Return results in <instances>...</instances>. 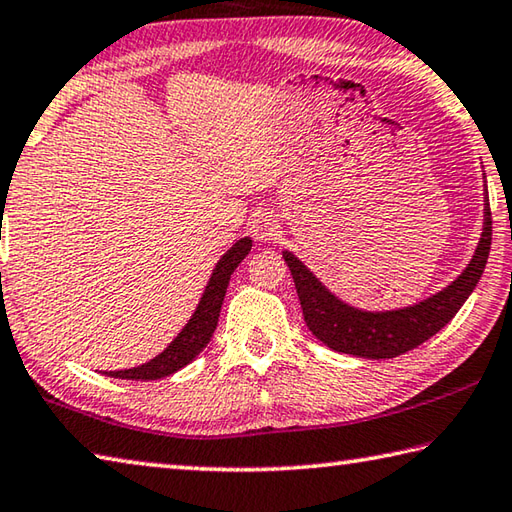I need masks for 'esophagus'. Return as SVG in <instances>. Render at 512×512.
<instances>
[{"label":"esophagus","instance_id":"esophagus-1","mask_svg":"<svg viewBox=\"0 0 512 512\" xmlns=\"http://www.w3.org/2000/svg\"><path fill=\"white\" fill-rule=\"evenodd\" d=\"M250 232H253L255 241H271L280 235V226L271 215H259L253 224H250Z\"/></svg>","mask_w":512,"mask_h":512}]
</instances>
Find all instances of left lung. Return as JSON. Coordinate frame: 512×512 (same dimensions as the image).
I'll list each match as a JSON object with an SVG mask.
<instances>
[{"instance_id":"8db88e82","label":"left lung","mask_w":512,"mask_h":512,"mask_svg":"<svg viewBox=\"0 0 512 512\" xmlns=\"http://www.w3.org/2000/svg\"><path fill=\"white\" fill-rule=\"evenodd\" d=\"M492 241V217L488 190L483 194V226L475 255L463 268L461 275L443 286L439 293H432L425 300L389 311H367L340 300L324 286L318 275L306 266L291 250H284L282 257L293 275V282L300 297L304 322L309 331L329 349L349 353V356L383 360L396 358L410 351L434 333H439L468 300L479 284L483 268L488 262Z\"/></svg>"}]
</instances>
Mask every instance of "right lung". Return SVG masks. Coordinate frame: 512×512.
<instances>
[{"instance_id": "obj_1", "label": "right lung", "mask_w": 512, "mask_h": 512, "mask_svg": "<svg viewBox=\"0 0 512 512\" xmlns=\"http://www.w3.org/2000/svg\"><path fill=\"white\" fill-rule=\"evenodd\" d=\"M250 248H253V239L241 237L226 250L224 255H221L215 268H212L210 280L206 288H203L201 300L197 304V309H194V313L190 315L188 324L176 333V338L159 353V356L132 369L102 371V374L111 378H125V380H159V378L176 374V371L183 369L185 365H190V362L197 358L203 349H206L212 333H215L221 304H224V297L228 291L230 275L235 273V268L241 264V259L250 253Z\"/></svg>"}]
</instances>
